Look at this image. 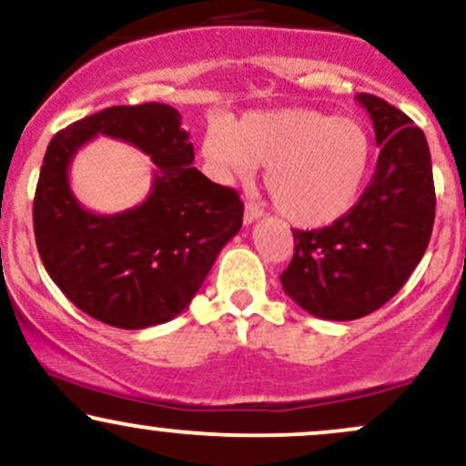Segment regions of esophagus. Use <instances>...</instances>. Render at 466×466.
<instances>
[{"instance_id":"esophagus-1","label":"esophagus","mask_w":466,"mask_h":466,"mask_svg":"<svg viewBox=\"0 0 466 466\" xmlns=\"http://www.w3.org/2000/svg\"><path fill=\"white\" fill-rule=\"evenodd\" d=\"M260 215H263V210H260L258 206H254V203H245V215H243L245 226L254 223L256 218H260Z\"/></svg>"}]
</instances>
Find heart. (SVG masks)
Returning a JSON list of instances; mask_svg holds the SVG:
<instances>
[{
	"mask_svg": "<svg viewBox=\"0 0 466 466\" xmlns=\"http://www.w3.org/2000/svg\"><path fill=\"white\" fill-rule=\"evenodd\" d=\"M201 155L218 181L249 179L256 166H267L278 212L298 228H324L360 199L370 136L357 120L315 109L251 111L208 127Z\"/></svg>",
	"mask_w": 466,
	"mask_h": 466,
	"instance_id": "obj_1",
	"label": "heart"
}]
</instances>
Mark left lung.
<instances>
[{
    "label": "left lung",
    "instance_id": "left-lung-1",
    "mask_svg": "<svg viewBox=\"0 0 466 466\" xmlns=\"http://www.w3.org/2000/svg\"><path fill=\"white\" fill-rule=\"evenodd\" d=\"M381 147L370 184L333 226L293 229V258L280 282L298 307L319 319L363 318L397 296L420 263L436 217L425 133L372 94L357 96Z\"/></svg>",
    "mask_w": 466,
    "mask_h": 466
}]
</instances>
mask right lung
<instances>
[{"instance_id": "obj_1", "label": "right lung", "mask_w": 466, "mask_h": 466, "mask_svg": "<svg viewBox=\"0 0 466 466\" xmlns=\"http://www.w3.org/2000/svg\"><path fill=\"white\" fill-rule=\"evenodd\" d=\"M96 135L152 155L158 168L140 207L94 216L71 195L68 164ZM192 159L179 111L162 103L109 106L52 137L32 206L35 238L46 271L80 311L140 330L188 307L218 251L243 226L238 192L208 179Z\"/></svg>"}]
</instances>
